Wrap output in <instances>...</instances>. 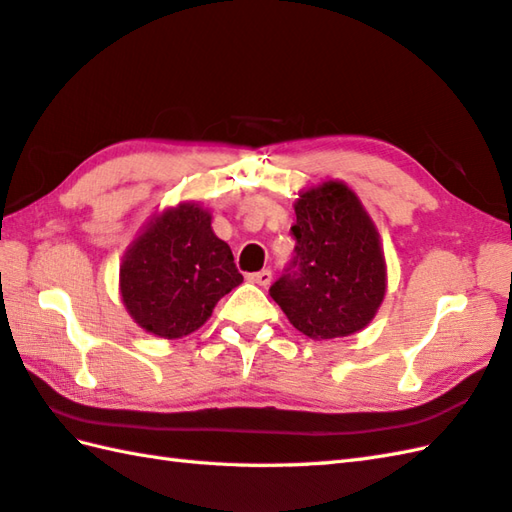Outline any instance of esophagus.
Segmentation results:
<instances>
[{"label": "esophagus", "instance_id": "esophagus-1", "mask_svg": "<svg viewBox=\"0 0 512 512\" xmlns=\"http://www.w3.org/2000/svg\"><path fill=\"white\" fill-rule=\"evenodd\" d=\"M248 281H253V284L266 288V286H270V281H273V273H270L268 268L266 270H259V273H250Z\"/></svg>", "mask_w": 512, "mask_h": 512}]
</instances>
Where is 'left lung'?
<instances>
[{
  "mask_svg": "<svg viewBox=\"0 0 512 512\" xmlns=\"http://www.w3.org/2000/svg\"><path fill=\"white\" fill-rule=\"evenodd\" d=\"M295 213V257L270 286V297L310 339L363 330L387 290L385 255L372 217L339 180L303 191Z\"/></svg>",
  "mask_w": 512,
  "mask_h": 512,
  "instance_id": "8db88e82",
  "label": "left lung"
}]
</instances>
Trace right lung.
<instances>
[{
    "label": "right lung",
    "mask_w": 512,
    "mask_h": 512,
    "mask_svg": "<svg viewBox=\"0 0 512 512\" xmlns=\"http://www.w3.org/2000/svg\"><path fill=\"white\" fill-rule=\"evenodd\" d=\"M242 281L231 246L213 233L211 213L191 202L154 215L121 264L127 312L162 339L202 328L215 303Z\"/></svg>",
    "instance_id": "right-lung-1"
}]
</instances>
